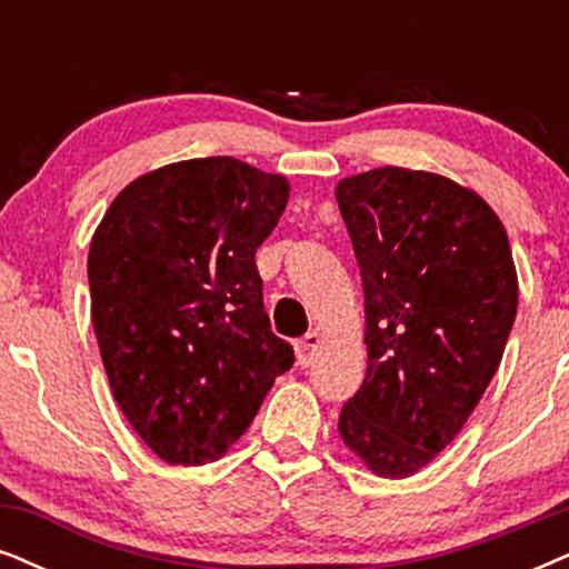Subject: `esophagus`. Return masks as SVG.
<instances>
[{"label": "esophagus", "instance_id": "obj_1", "mask_svg": "<svg viewBox=\"0 0 569 569\" xmlns=\"http://www.w3.org/2000/svg\"><path fill=\"white\" fill-rule=\"evenodd\" d=\"M320 347V336L318 333H307L305 338L297 341V362L301 368H309L315 362V351Z\"/></svg>", "mask_w": 569, "mask_h": 569}]
</instances>
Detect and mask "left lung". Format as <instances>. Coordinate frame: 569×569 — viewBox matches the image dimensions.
Returning <instances> with one entry per match:
<instances>
[{"instance_id": "1", "label": "left lung", "mask_w": 569, "mask_h": 569, "mask_svg": "<svg viewBox=\"0 0 569 569\" xmlns=\"http://www.w3.org/2000/svg\"><path fill=\"white\" fill-rule=\"evenodd\" d=\"M365 289L368 376L338 417L383 478L422 470L462 430L499 370L517 315L501 220L436 172L378 168L336 189Z\"/></svg>"}]
</instances>
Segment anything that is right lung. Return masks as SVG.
<instances>
[{"instance_id":"obj_1","label":"right lung","mask_w":569,"mask_h":569,"mask_svg":"<svg viewBox=\"0 0 569 569\" xmlns=\"http://www.w3.org/2000/svg\"><path fill=\"white\" fill-rule=\"evenodd\" d=\"M286 201L283 176L204 157L136 178L93 233L91 320L112 397L164 462L220 459L293 365L254 262Z\"/></svg>"}]
</instances>
